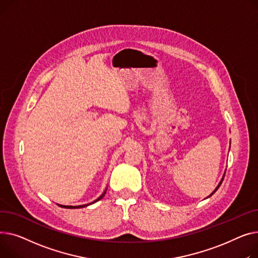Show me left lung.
I'll return each mask as SVG.
<instances>
[{"instance_id":"left-lung-1","label":"left lung","mask_w":258,"mask_h":258,"mask_svg":"<svg viewBox=\"0 0 258 258\" xmlns=\"http://www.w3.org/2000/svg\"><path fill=\"white\" fill-rule=\"evenodd\" d=\"M229 149H230V148H229ZM225 173H226V170H225V172H224V175H223V177H222V179H221V181H220V182H219V184H218V186H217V187H216V188H215V190H214V191H213V192H211V194H210V195H209V196H208V197H207V198H209V197H211V196H213V195H214V194H215V192H216V191H217V190H218V188H219V187H220V185H221V184H222V182H223V180H224V177H225Z\"/></svg>"}]
</instances>
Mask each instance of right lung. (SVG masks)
Segmentation results:
<instances>
[{"label":"right lung","mask_w":258,"mask_h":258,"mask_svg":"<svg viewBox=\"0 0 258 258\" xmlns=\"http://www.w3.org/2000/svg\"><path fill=\"white\" fill-rule=\"evenodd\" d=\"M106 190H107V188H106L104 191H103V194L99 197L98 199H96L95 201H93L92 203H88V204H83V205H77V206H72V205H60V204H57L58 206H60V207H63V208H70V209H75V208H83V207H86V206H88V205H90V204H94V203H96V202H98L99 200H101L103 197H104V195L106 194Z\"/></svg>","instance_id":"1"}]
</instances>
